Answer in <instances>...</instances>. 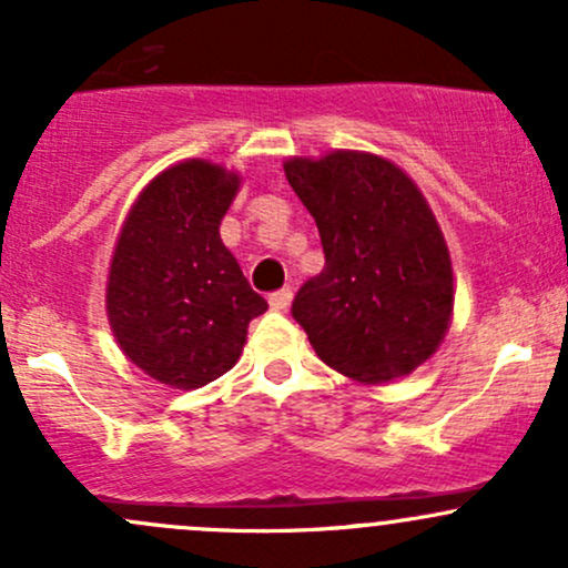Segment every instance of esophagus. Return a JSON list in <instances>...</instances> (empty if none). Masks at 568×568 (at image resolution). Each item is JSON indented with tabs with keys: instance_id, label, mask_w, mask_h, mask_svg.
Instances as JSON below:
<instances>
[{
	"instance_id": "obj_1",
	"label": "esophagus",
	"mask_w": 568,
	"mask_h": 568,
	"mask_svg": "<svg viewBox=\"0 0 568 568\" xmlns=\"http://www.w3.org/2000/svg\"><path fill=\"white\" fill-rule=\"evenodd\" d=\"M291 302H293V291L291 288H280L270 296V306L275 312H285L291 306Z\"/></svg>"
}]
</instances>
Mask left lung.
I'll return each instance as SVG.
<instances>
[{
  "mask_svg": "<svg viewBox=\"0 0 568 568\" xmlns=\"http://www.w3.org/2000/svg\"><path fill=\"white\" fill-rule=\"evenodd\" d=\"M283 168L325 253L321 275L293 298L296 323L352 382L408 376L435 355L454 315L452 253L425 194L395 162L352 149Z\"/></svg>",
  "mask_w": 568,
  "mask_h": 568,
  "instance_id": "left-lung-1",
  "label": "left lung"
}]
</instances>
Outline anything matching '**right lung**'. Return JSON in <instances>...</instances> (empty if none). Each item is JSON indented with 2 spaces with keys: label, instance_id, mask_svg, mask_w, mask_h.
I'll return each instance as SVG.
<instances>
[{
  "label": "right lung",
  "instance_id": "1",
  "mask_svg": "<svg viewBox=\"0 0 568 568\" xmlns=\"http://www.w3.org/2000/svg\"><path fill=\"white\" fill-rule=\"evenodd\" d=\"M240 173L175 162L130 205L106 280V317L133 366L173 389H197L240 361L266 302L221 243Z\"/></svg>",
  "mask_w": 568,
  "mask_h": 568
}]
</instances>
